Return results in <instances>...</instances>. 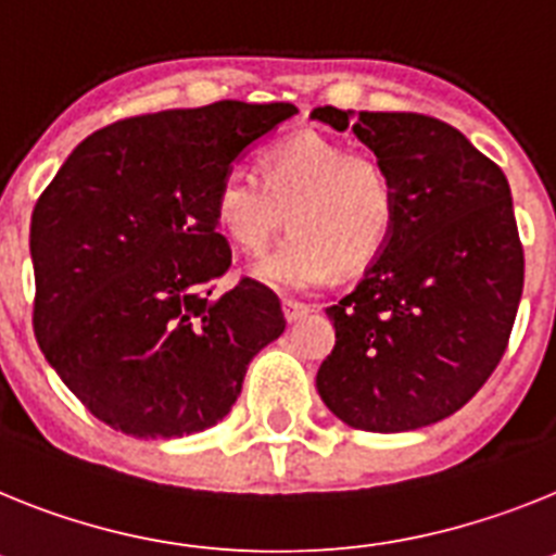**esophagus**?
Segmentation results:
<instances>
[{
  "label": "esophagus",
  "instance_id": "1",
  "mask_svg": "<svg viewBox=\"0 0 556 556\" xmlns=\"http://www.w3.org/2000/svg\"><path fill=\"white\" fill-rule=\"evenodd\" d=\"M282 311H285V318H288V325H296L299 318H305L313 307L302 305V302H293V299H285Z\"/></svg>",
  "mask_w": 556,
  "mask_h": 556
}]
</instances>
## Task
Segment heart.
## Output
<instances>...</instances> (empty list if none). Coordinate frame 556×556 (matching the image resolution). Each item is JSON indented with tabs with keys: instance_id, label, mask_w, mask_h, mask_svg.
<instances>
[{
	"instance_id": "heart-1",
	"label": "heart",
	"mask_w": 556,
	"mask_h": 556,
	"mask_svg": "<svg viewBox=\"0 0 556 556\" xmlns=\"http://www.w3.org/2000/svg\"><path fill=\"white\" fill-rule=\"evenodd\" d=\"M212 215L243 254H263L288 215L291 238L249 274L271 291L302 293L327 282L336 268L364 271L383 254L397 224V187L380 159L302 131L263 153L260 178L226 173Z\"/></svg>"
}]
</instances>
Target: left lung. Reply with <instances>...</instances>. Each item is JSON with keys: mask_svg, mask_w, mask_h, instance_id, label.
Masks as SVG:
<instances>
[{"mask_svg": "<svg viewBox=\"0 0 556 556\" xmlns=\"http://www.w3.org/2000/svg\"><path fill=\"white\" fill-rule=\"evenodd\" d=\"M397 187V224L355 291L327 307L336 346L316 389L350 428L417 431L479 392L509 341L523 249L509 181L453 125L422 114L313 109Z\"/></svg>", "mask_w": 556, "mask_h": 556, "instance_id": "8db88e82", "label": "left lung"}]
</instances>
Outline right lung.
<instances>
[{"mask_svg":"<svg viewBox=\"0 0 556 556\" xmlns=\"http://www.w3.org/2000/svg\"><path fill=\"white\" fill-rule=\"evenodd\" d=\"M293 103L173 109L100 128L66 156L30 224L38 346L100 422L137 439L206 431L285 330L254 279L212 293L231 249L220 178Z\"/></svg>","mask_w":556,"mask_h":556,"instance_id":"obj_1","label":"right lung"}]
</instances>
